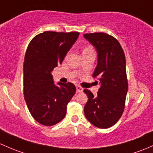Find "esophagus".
<instances>
[{
	"label": "esophagus",
	"mask_w": 153,
	"mask_h": 153,
	"mask_svg": "<svg viewBox=\"0 0 153 153\" xmlns=\"http://www.w3.org/2000/svg\"><path fill=\"white\" fill-rule=\"evenodd\" d=\"M76 90H77V91H78V92H82V91H83V89L81 87V86H76Z\"/></svg>",
	"instance_id": "obj_1"
}]
</instances>
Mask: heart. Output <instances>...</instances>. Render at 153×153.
I'll use <instances>...</instances> for the list:
<instances>
[{
	"label": "heart",
	"instance_id": "1",
	"mask_svg": "<svg viewBox=\"0 0 153 153\" xmlns=\"http://www.w3.org/2000/svg\"><path fill=\"white\" fill-rule=\"evenodd\" d=\"M92 51V49H91V48L88 47V48H86L84 50H83V51Z\"/></svg>",
	"mask_w": 153,
	"mask_h": 153
}]
</instances>
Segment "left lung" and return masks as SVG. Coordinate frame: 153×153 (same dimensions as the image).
<instances>
[{"label": "left lung", "mask_w": 153, "mask_h": 153, "mask_svg": "<svg viewBox=\"0 0 153 153\" xmlns=\"http://www.w3.org/2000/svg\"><path fill=\"white\" fill-rule=\"evenodd\" d=\"M83 36L97 51V65L92 77L100 84L97 97L89 89L84 106L86 119L99 128H108L123 115L128 89L126 61L123 48L117 39L105 33H85Z\"/></svg>", "instance_id": "1"}]
</instances>
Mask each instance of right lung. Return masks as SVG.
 Instances as JSON below:
<instances>
[{
    "label": "right lung",
    "instance_id": "right-lung-1",
    "mask_svg": "<svg viewBox=\"0 0 153 153\" xmlns=\"http://www.w3.org/2000/svg\"><path fill=\"white\" fill-rule=\"evenodd\" d=\"M79 32L45 31L31 39L23 64V94L30 114L36 122L52 126L64 118L67 105L76 91L72 83L58 86L51 72L62 64Z\"/></svg>",
    "mask_w": 153,
    "mask_h": 153
}]
</instances>
